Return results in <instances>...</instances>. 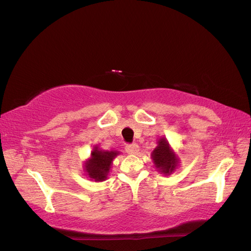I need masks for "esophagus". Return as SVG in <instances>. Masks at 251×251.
<instances>
[{"mask_svg": "<svg viewBox=\"0 0 251 251\" xmlns=\"http://www.w3.org/2000/svg\"><path fill=\"white\" fill-rule=\"evenodd\" d=\"M126 151L130 155L136 154V152L139 151V145H137V144H127L126 146Z\"/></svg>", "mask_w": 251, "mask_h": 251, "instance_id": "esophagus-1", "label": "esophagus"}]
</instances>
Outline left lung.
Instances as JSON below:
<instances>
[{
  "instance_id": "obj_1",
  "label": "left lung",
  "mask_w": 251,
  "mask_h": 251,
  "mask_svg": "<svg viewBox=\"0 0 251 251\" xmlns=\"http://www.w3.org/2000/svg\"><path fill=\"white\" fill-rule=\"evenodd\" d=\"M151 159L159 172L166 176L171 175L178 163V158L165 137L158 141V146L151 152Z\"/></svg>"
}]
</instances>
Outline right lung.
I'll return each instance as SVG.
<instances>
[{
	"label": "right lung",
	"mask_w": 251,
	"mask_h": 251,
	"mask_svg": "<svg viewBox=\"0 0 251 251\" xmlns=\"http://www.w3.org/2000/svg\"><path fill=\"white\" fill-rule=\"evenodd\" d=\"M119 155L117 151H101L95 146L91 152V158L84 163V171L92 181L103 182L108 176L112 160Z\"/></svg>",
	"instance_id": "1"
}]
</instances>
